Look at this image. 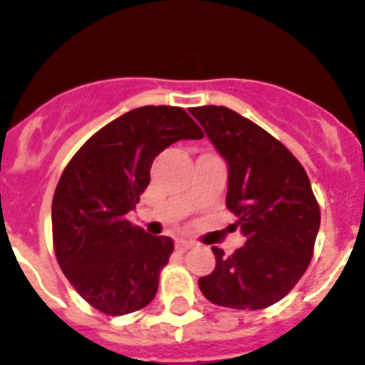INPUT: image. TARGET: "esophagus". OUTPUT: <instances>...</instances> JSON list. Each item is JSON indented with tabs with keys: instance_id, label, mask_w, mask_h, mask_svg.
I'll return each instance as SVG.
<instances>
[{
	"instance_id": "obj_1",
	"label": "esophagus",
	"mask_w": 365,
	"mask_h": 365,
	"mask_svg": "<svg viewBox=\"0 0 365 365\" xmlns=\"http://www.w3.org/2000/svg\"><path fill=\"white\" fill-rule=\"evenodd\" d=\"M192 247V242H187V240H178L176 242V251H180V253H185L187 250H191Z\"/></svg>"
}]
</instances>
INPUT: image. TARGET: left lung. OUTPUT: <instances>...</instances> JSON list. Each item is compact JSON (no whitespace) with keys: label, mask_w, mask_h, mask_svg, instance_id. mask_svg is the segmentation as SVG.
I'll list each match as a JSON object with an SVG mask.
<instances>
[{"label":"left lung","mask_w":365,"mask_h":365,"mask_svg":"<svg viewBox=\"0 0 365 365\" xmlns=\"http://www.w3.org/2000/svg\"><path fill=\"white\" fill-rule=\"evenodd\" d=\"M213 146L229 163L227 208L238 217L244 247H212L215 269L198 279L215 306L264 309L306 274L321 225L309 178L275 136L227 106H195Z\"/></svg>","instance_id":"8db88e82"}]
</instances>
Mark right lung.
Segmentation results:
<instances>
[{
    "label": "right lung",
    "instance_id": "1",
    "mask_svg": "<svg viewBox=\"0 0 365 365\" xmlns=\"http://www.w3.org/2000/svg\"><path fill=\"white\" fill-rule=\"evenodd\" d=\"M202 129L180 106L148 105L90 136L59 178L52 200L58 264L91 307L127 315L153 300L173 238L150 236L127 219L150 183L159 153Z\"/></svg>",
    "mask_w": 365,
    "mask_h": 365
}]
</instances>
